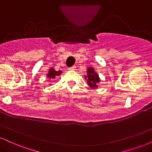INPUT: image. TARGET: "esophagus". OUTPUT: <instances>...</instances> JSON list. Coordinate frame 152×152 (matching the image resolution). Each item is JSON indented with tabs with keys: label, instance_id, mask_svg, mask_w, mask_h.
Instances as JSON below:
<instances>
[{
	"label": "esophagus",
	"instance_id": "esophagus-1",
	"mask_svg": "<svg viewBox=\"0 0 152 152\" xmlns=\"http://www.w3.org/2000/svg\"><path fill=\"white\" fill-rule=\"evenodd\" d=\"M75 68H76V66H71V67H69L68 69H69V70H74Z\"/></svg>",
	"mask_w": 152,
	"mask_h": 152
}]
</instances>
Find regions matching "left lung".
Masks as SVG:
<instances>
[{
	"mask_svg": "<svg viewBox=\"0 0 152 152\" xmlns=\"http://www.w3.org/2000/svg\"><path fill=\"white\" fill-rule=\"evenodd\" d=\"M87 76H85V79L87 80V82L88 85L90 88H97V83L100 81L98 74L94 71L93 68H88L87 71Z\"/></svg>",
	"mask_w": 152,
	"mask_h": 152,
	"instance_id": "obj_1",
	"label": "left lung"
}]
</instances>
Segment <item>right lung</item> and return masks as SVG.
I'll return each instance as SVG.
<instances>
[{
    "mask_svg": "<svg viewBox=\"0 0 152 152\" xmlns=\"http://www.w3.org/2000/svg\"><path fill=\"white\" fill-rule=\"evenodd\" d=\"M61 73H62V71H58V72H57V71H55L53 68H52L50 69L48 74H47V76L49 78H50V79H54V78H56V76L60 75Z\"/></svg>",
    "mask_w": 152,
    "mask_h": 152,
    "instance_id": "1",
    "label": "right lung"
}]
</instances>
